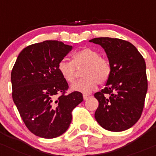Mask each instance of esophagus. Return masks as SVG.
<instances>
[{
    "mask_svg": "<svg viewBox=\"0 0 156 156\" xmlns=\"http://www.w3.org/2000/svg\"><path fill=\"white\" fill-rule=\"evenodd\" d=\"M90 97V95H87V94H83V99H84V100H87V99H89Z\"/></svg>",
    "mask_w": 156,
    "mask_h": 156,
    "instance_id": "esophagus-1",
    "label": "esophagus"
}]
</instances>
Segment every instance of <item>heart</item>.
<instances>
[{
    "label": "heart",
    "mask_w": 156,
    "mask_h": 156,
    "mask_svg": "<svg viewBox=\"0 0 156 156\" xmlns=\"http://www.w3.org/2000/svg\"><path fill=\"white\" fill-rule=\"evenodd\" d=\"M81 79L71 85L74 91L83 93H91L96 87L97 83L103 84L111 75V64L109 60L100 56L98 51L91 48H84L74 53L72 61L61 60L57 65V69L63 79L69 83L75 81L76 69H82Z\"/></svg>",
    "instance_id": "b5f03b06"
}]
</instances>
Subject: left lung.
<instances>
[{
  "mask_svg": "<svg viewBox=\"0 0 156 156\" xmlns=\"http://www.w3.org/2000/svg\"><path fill=\"white\" fill-rule=\"evenodd\" d=\"M90 42L105 49L111 68L105 87L94 94L99 101L95 118L106 130L125 131L143 112L148 87L145 60L134 45L123 39L99 37Z\"/></svg>",
  "mask_w": 156,
  "mask_h": 156,
  "instance_id": "obj_1",
  "label": "left lung"
}]
</instances>
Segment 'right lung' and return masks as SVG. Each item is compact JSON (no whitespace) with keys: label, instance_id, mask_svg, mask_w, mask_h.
Returning a JSON list of instances; mask_svg holds the SVG:
<instances>
[{"label":"right lung","instance_id":"obj_1","mask_svg":"<svg viewBox=\"0 0 156 156\" xmlns=\"http://www.w3.org/2000/svg\"><path fill=\"white\" fill-rule=\"evenodd\" d=\"M72 49L57 40L33 44L20 52L12 69L13 101L26 127L40 137L55 138L64 133L72 111L83 101L80 92L66 94L68 83L57 69Z\"/></svg>","mask_w":156,"mask_h":156}]
</instances>
